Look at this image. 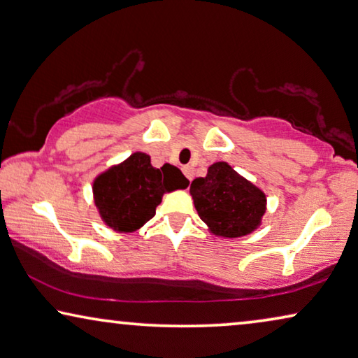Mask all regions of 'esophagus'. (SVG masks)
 <instances>
[{
	"mask_svg": "<svg viewBox=\"0 0 358 358\" xmlns=\"http://www.w3.org/2000/svg\"><path fill=\"white\" fill-rule=\"evenodd\" d=\"M182 173L185 174V178H187L189 180H192V176H194V171H192L190 166H184V168H182Z\"/></svg>",
	"mask_w": 358,
	"mask_h": 358,
	"instance_id": "1",
	"label": "esophagus"
}]
</instances>
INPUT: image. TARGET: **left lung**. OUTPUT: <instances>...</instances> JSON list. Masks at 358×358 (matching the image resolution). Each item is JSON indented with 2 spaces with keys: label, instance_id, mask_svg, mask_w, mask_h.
<instances>
[{
  "label": "left lung",
  "instance_id": "left-lung-1",
  "mask_svg": "<svg viewBox=\"0 0 358 358\" xmlns=\"http://www.w3.org/2000/svg\"><path fill=\"white\" fill-rule=\"evenodd\" d=\"M190 194L210 231L229 239L257 229L266 210L265 194L222 162L211 164L205 178L192 180Z\"/></svg>",
  "mask_w": 358,
  "mask_h": 358
}]
</instances>
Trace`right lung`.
Here are the masks:
<instances>
[{"label": "right lung", "mask_w": 358, "mask_h": 358, "mask_svg": "<svg viewBox=\"0 0 358 358\" xmlns=\"http://www.w3.org/2000/svg\"><path fill=\"white\" fill-rule=\"evenodd\" d=\"M189 180L176 166L150 164L145 153H134L93 182L95 205L103 221L117 232H134L152 220L164 192L185 189Z\"/></svg>", "instance_id": "obj_1"}]
</instances>
